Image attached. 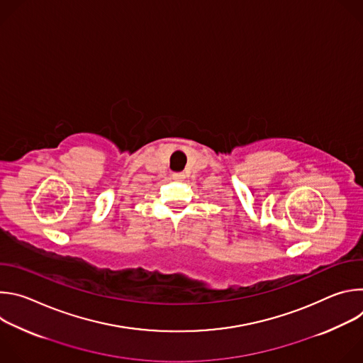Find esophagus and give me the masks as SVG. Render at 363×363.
Masks as SVG:
<instances>
[{
    "instance_id": "1",
    "label": "esophagus",
    "mask_w": 363,
    "mask_h": 363,
    "mask_svg": "<svg viewBox=\"0 0 363 363\" xmlns=\"http://www.w3.org/2000/svg\"><path fill=\"white\" fill-rule=\"evenodd\" d=\"M184 178H185V175L182 172L172 174V179H175V181H184Z\"/></svg>"
}]
</instances>
